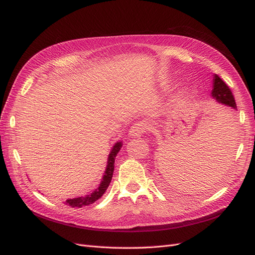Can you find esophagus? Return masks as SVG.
<instances>
[{"label": "esophagus", "instance_id": "1", "mask_svg": "<svg viewBox=\"0 0 255 255\" xmlns=\"http://www.w3.org/2000/svg\"><path fill=\"white\" fill-rule=\"evenodd\" d=\"M145 129H146V126L143 122H137V123H134V125L130 127V128L128 130V134L132 137H139L145 132Z\"/></svg>", "mask_w": 255, "mask_h": 255}]
</instances>
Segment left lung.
Masks as SVG:
<instances>
[{
    "label": "left lung",
    "mask_w": 255,
    "mask_h": 255,
    "mask_svg": "<svg viewBox=\"0 0 255 255\" xmlns=\"http://www.w3.org/2000/svg\"><path fill=\"white\" fill-rule=\"evenodd\" d=\"M212 97L216 100V102L231 107L232 110H237L232 91H231V89L228 87V85L223 82L217 74L214 75ZM230 114L234 115V113L232 112H230Z\"/></svg>",
    "instance_id": "1"
}]
</instances>
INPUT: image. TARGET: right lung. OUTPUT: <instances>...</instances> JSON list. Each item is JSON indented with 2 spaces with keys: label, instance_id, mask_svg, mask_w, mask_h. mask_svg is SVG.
Here are the masks:
<instances>
[{
  "label": "right lung",
  "instance_id": "1",
  "mask_svg": "<svg viewBox=\"0 0 255 255\" xmlns=\"http://www.w3.org/2000/svg\"><path fill=\"white\" fill-rule=\"evenodd\" d=\"M121 146H122V141H117L112 148L109 158H107V165H106L105 172L102 177L101 183H100V185H99V187L95 191H92L91 194L85 196V197H78V198L66 200L67 205H70L72 207L87 206V205L95 203L97 200H99L104 195V192L106 191L107 188H109L110 184H111L113 173H114V169H115V158H116V156H117L118 152L120 151Z\"/></svg>",
  "mask_w": 255,
  "mask_h": 255
}]
</instances>
